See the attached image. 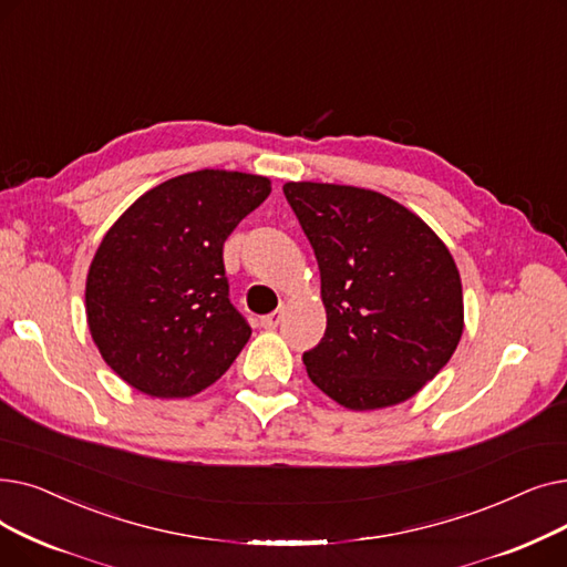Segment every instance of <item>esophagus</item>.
I'll return each mask as SVG.
<instances>
[{"label": "esophagus", "instance_id": "34e87169", "mask_svg": "<svg viewBox=\"0 0 567 567\" xmlns=\"http://www.w3.org/2000/svg\"><path fill=\"white\" fill-rule=\"evenodd\" d=\"M281 318H284V309H277V311H272V313H267V316H262L260 318V326L265 328V330H275L279 322H281Z\"/></svg>", "mask_w": 567, "mask_h": 567}]
</instances>
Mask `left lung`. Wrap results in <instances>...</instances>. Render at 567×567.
Instances as JSON below:
<instances>
[{
  "label": "left lung",
  "instance_id": "8db88e82",
  "mask_svg": "<svg viewBox=\"0 0 567 567\" xmlns=\"http://www.w3.org/2000/svg\"><path fill=\"white\" fill-rule=\"evenodd\" d=\"M309 237L326 337L305 353L311 383L348 411L415 396L464 332V292L445 241L415 212L371 188L286 182Z\"/></svg>",
  "mask_w": 567,
  "mask_h": 567
}]
</instances>
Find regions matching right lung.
Wrapping results in <instances>:
<instances>
[{
    "label": "right lung",
    "mask_w": 567,
    "mask_h": 567,
    "mask_svg": "<svg viewBox=\"0 0 567 567\" xmlns=\"http://www.w3.org/2000/svg\"><path fill=\"white\" fill-rule=\"evenodd\" d=\"M272 179L196 171L161 182L107 228L85 281L87 328L120 379L154 399L217 383L251 337L228 300L224 241Z\"/></svg>",
    "instance_id": "1"
}]
</instances>
